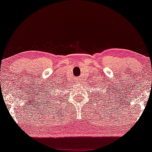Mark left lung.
I'll use <instances>...</instances> for the list:
<instances>
[{
    "label": "left lung",
    "mask_w": 152,
    "mask_h": 152,
    "mask_svg": "<svg viewBox=\"0 0 152 152\" xmlns=\"http://www.w3.org/2000/svg\"><path fill=\"white\" fill-rule=\"evenodd\" d=\"M103 94V93H102Z\"/></svg>",
    "instance_id": "obj_1"
}]
</instances>
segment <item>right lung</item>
Here are the masks:
<instances>
[{
    "instance_id": "1",
    "label": "right lung",
    "mask_w": 152,
    "mask_h": 152,
    "mask_svg": "<svg viewBox=\"0 0 152 152\" xmlns=\"http://www.w3.org/2000/svg\"><path fill=\"white\" fill-rule=\"evenodd\" d=\"M54 95H55V94H52V95H51V97H52V96H54ZM53 98H54V99H55V98H56V96H54V97H53Z\"/></svg>"
}]
</instances>
